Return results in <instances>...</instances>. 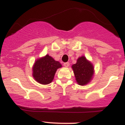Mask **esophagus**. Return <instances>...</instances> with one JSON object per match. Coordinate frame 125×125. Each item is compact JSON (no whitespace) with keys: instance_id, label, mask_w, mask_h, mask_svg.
<instances>
[{"instance_id":"obj_1","label":"esophagus","mask_w":125,"mask_h":125,"mask_svg":"<svg viewBox=\"0 0 125 125\" xmlns=\"http://www.w3.org/2000/svg\"><path fill=\"white\" fill-rule=\"evenodd\" d=\"M64 66H65V67H68L69 66V62H64V63L63 64Z\"/></svg>"}]
</instances>
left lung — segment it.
<instances>
[{
	"label": "left lung",
	"mask_w": 125,
	"mask_h": 125,
	"mask_svg": "<svg viewBox=\"0 0 125 125\" xmlns=\"http://www.w3.org/2000/svg\"><path fill=\"white\" fill-rule=\"evenodd\" d=\"M72 68L79 85H86L93 77L94 73L93 65L83 56L77 59V62L72 66Z\"/></svg>",
	"instance_id": "obj_1"
}]
</instances>
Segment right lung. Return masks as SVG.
<instances>
[{
    "label": "right lung",
    "mask_w": 125,
    "mask_h": 125,
    "mask_svg": "<svg viewBox=\"0 0 125 125\" xmlns=\"http://www.w3.org/2000/svg\"><path fill=\"white\" fill-rule=\"evenodd\" d=\"M61 67L59 62L46 54L35 62L33 67V77L38 83L44 85L48 84L53 80L57 69Z\"/></svg>",
    "instance_id": "right-lung-1"
}]
</instances>
